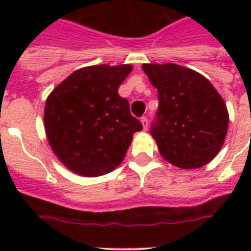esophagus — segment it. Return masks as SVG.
Listing matches in <instances>:
<instances>
[{
  "label": "esophagus",
  "instance_id": "obj_1",
  "mask_svg": "<svg viewBox=\"0 0 251 251\" xmlns=\"http://www.w3.org/2000/svg\"><path fill=\"white\" fill-rule=\"evenodd\" d=\"M141 122H142V125H143V129L145 130L149 129V120H147V117H142Z\"/></svg>",
  "mask_w": 251,
  "mask_h": 251
}]
</instances>
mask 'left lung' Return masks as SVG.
<instances>
[{
  "instance_id": "left-lung-1",
  "label": "left lung",
  "mask_w": 251,
  "mask_h": 251,
  "mask_svg": "<svg viewBox=\"0 0 251 251\" xmlns=\"http://www.w3.org/2000/svg\"><path fill=\"white\" fill-rule=\"evenodd\" d=\"M157 90L159 109L151 135L168 163L182 169L208 164L226 141L229 114L207 78L176 64H143Z\"/></svg>"
}]
</instances>
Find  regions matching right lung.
<instances>
[{
    "mask_svg": "<svg viewBox=\"0 0 251 251\" xmlns=\"http://www.w3.org/2000/svg\"><path fill=\"white\" fill-rule=\"evenodd\" d=\"M131 65L78 69L47 99L44 126L49 146L70 171L98 177L121 164L133 134L143 126L133 117L118 87Z\"/></svg>",
    "mask_w": 251,
    "mask_h": 251,
    "instance_id": "add662e5",
    "label": "right lung"
}]
</instances>
